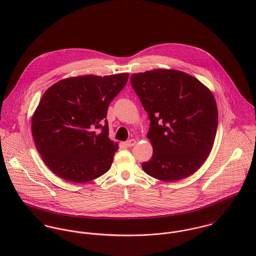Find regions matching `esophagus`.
I'll return each mask as SVG.
<instances>
[{"label": "esophagus", "mask_w": 256, "mask_h": 256, "mask_svg": "<svg viewBox=\"0 0 256 256\" xmlns=\"http://www.w3.org/2000/svg\"><path fill=\"white\" fill-rule=\"evenodd\" d=\"M136 143V140H128V142H126V146H128V147H132Z\"/></svg>", "instance_id": "34e87169"}]
</instances>
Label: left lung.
Listing matches in <instances>:
<instances>
[{
	"instance_id": "1",
	"label": "left lung",
	"mask_w": 256,
	"mask_h": 256,
	"mask_svg": "<svg viewBox=\"0 0 256 256\" xmlns=\"http://www.w3.org/2000/svg\"><path fill=\"white\" fill-rule=\"evenodd\" d=\"M148 113L147 134L153 147L142 169L164 182L196 172L209 156L218 126L212 92L196 78L174 70H153L130 76Z\"/></svg>"
}]
</instances>
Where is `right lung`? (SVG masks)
<instances>
[{
  "label": "right lung",
  "instance_id": "obj_1",
  "mask_svg": "<svg viewBox=\"0 0 256 256\" xmlns=\"http://www.w3.org/2000/svg\"><path fill=\"white\" fill-rule=\"evenodd\" d=\"M128 80V74L68 78L43 94L32 116V136L58 176L80 184L110 169L118 146L109 138L107 111Z\"/></svg>",
  "mask_w": 256,
  "mask_h": 256
}]
</instances>
